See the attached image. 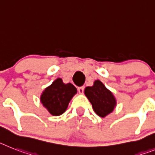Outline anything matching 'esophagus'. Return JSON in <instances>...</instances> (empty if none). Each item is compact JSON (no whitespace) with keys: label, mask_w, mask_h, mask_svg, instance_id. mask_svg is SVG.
Instances as JSON below:
<instances>
[{"label":"esophagus","mask_w":155,"mask_h":155,"mask_svg":"<svg viewBox=\"0 0 155 155\" xmlns=\"http://www.w3.org/2000/svg\"><path fill=\"white\" fill-rule=\"evenodd\" d=\"M84 91V87H78V92L80 94H83Z\"/></svg>","instance_id":"1"}]
</instances>
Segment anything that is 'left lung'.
<instances>
[{
    "mask_svg": "<svg viewBox=\"0 0 155 155\" xmlns=\"http://www.w3.org/2000/svg\"><path fill=\"white\" fill-rule=\"evenodd\" d=\"M84 94L91 103L94 111L101 117L111 114L117 106L114 94L98 80L94 82L91 87H87Z\"/></svg>",
    "mask_w": 155,
    "mask_h": 155,
    "instance_id": "left-lung-1",
    "label": "left lung"
}]
</instances>
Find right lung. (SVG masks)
Returning <instances> with one entry per match:
<instances>
[{
    "instance_id": "1",
    "label": "right lung",
    "mask_w": 155,
    "mask_h": 155,
    "mask_svg": "<svg viewBox=\"0 0 155 155\" xmlns=\"http://www.w3.org/2000/svg\"><path fill=\"white\" fill-rule=\"evenodd\" d=\"M77 90L71 84H64L61 78L45 88L40 96L42 106L53 116H60L67 110L68 104Z\"/></svg>"
}]
</instances>
